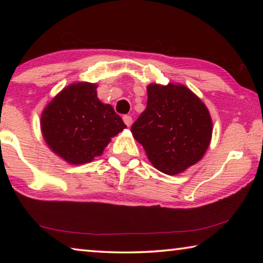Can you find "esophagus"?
<instances>
[{
	"mask_svg": "<svg viewBox=\"0 0 263 263\" xmlns=\"http://www.w3.org/2000/svg\"><path fill=\"white\" fill-rule=\"evenodd\" d=\"M123 121H124V123L126 124L127 126H130L131 124H132V117L130 115H124L123 116Z\"/></svg>",
	"mask_w": 263,
	"mask_h": 263,
	"instance_id": "1",
	"label": "esophagus"
}]
</instances>
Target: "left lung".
Here are the masks:
<instances>
[{"mask_svg":"<svg viewBox=\"0 0 263 263\" xmlns=\"http://www.w3.org/2000/svg\"><path fill=\"white\" fill-rule=\"evenodd\" d=\"M147 106L131 132L158 171L175 175L205 153L212 135L210 114L182 84L147 87Z\"/></svg>","mask_w":263,"mask_h":263,"instance_id":"obj_1","label":"left lung"}]
</instances>
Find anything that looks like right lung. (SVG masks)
Listing matches in <instances>:
<instances>
[{
    "instance_id": "1",
    "label": "right lung",
    "mask_w": 263,
    "mask_h": 263,
    "mask_svg": "<svg viewBox=\"0 0 263 263\" xmlns=\"http://www.w3.org/2000/svg\"><path fill=\"white\" fill-rule=\"evenodd\" d=\"M94 83L64 89L42 116L44 139L53 152L73 164L100 157L110 139L126 127L110 104L97 99Z\"/></svg>"
}]
</instances>
